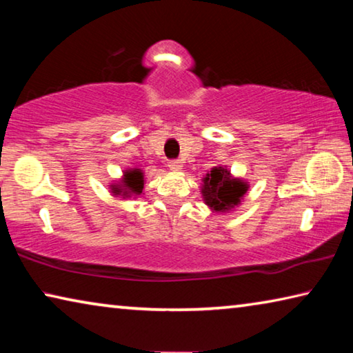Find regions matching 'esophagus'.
Segmentation results:
<instances>
[{"label":"esophagus","instance_id":"obj_1","mask_svg":"<svg viewBox=\"0 0 353 353\" xmlns=\"http://www.w3.org/2000/svg\"><path fill=\"white\" fill-rule=\"evenodd\" d=\"M168 166H170L171 171H181L182 170V162H181V160H177V159H172L168 162Z\"/></svg>","mask_w":353,"mask_h":353}]
</instances>
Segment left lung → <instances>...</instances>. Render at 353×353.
I'll return each instance as SVG.
<instances>
[{
	"instance_id": "obj_1",
	"label": "left lung",
	"mask_w": 353,
	"mask_h": 353,
	"mask_svg": "<svg viewBox=\"0 0 353 353\" xmlns=\"http://www.w3.org/2000/svg\"><path fill=\"white\" fill-rule=\"evenodd\" d=\"M246 185L240 181H230L229 171L223 168H213L210 174L204 179V194L205 202L213 210L224 212L229 210L240 202V198L246 193Z\"/></svg>"
}]
</instances>
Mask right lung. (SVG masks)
Wrapping results in <instances>:
<instances>
[{"instance_id":"right-lung-1","label":"right lung","mask_w":353,"mask_h":353,"mask_svg":"<svg viewBox=\"0 0 353 353\" xmlns=\"http://www.w3.org/2000/svg\"><path fill=\"white\" fill-rule=\"evenodd\" d=\"M126 185L130 188V191H134V193H141L143 190V174L139 170H134V171H129L126 174ZM115 193H119V190L117 188Z\"/></svg>"}]
</instances>
